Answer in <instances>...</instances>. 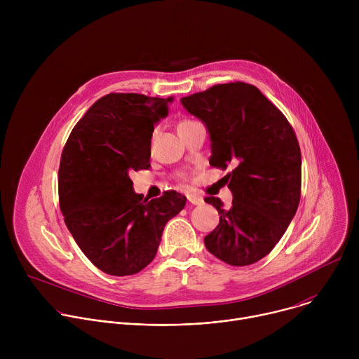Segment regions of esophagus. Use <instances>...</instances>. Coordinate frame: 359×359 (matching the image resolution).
Instances as JSON below:
<instances>
[{"mask_svg":"<svg viewBox=\"0 0 359 359\" xmlns=\"http://www.w3.org/2000/svg\"><path fill=\"white\" fill-rule=\"evenodd\" d=\"M187 200H189L191 204H201V203H203V197L198 196V194H193V193L187 194Z\"/></svg>","mask_w":359,"mask_h":359,"instance_id":"esophagus-1","label":"esophagus"}]
</instances>
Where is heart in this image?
I'll return each instance as SVG.
<instances>
[{
  "instance_id": "1",
  "label": "heart",
  "mask_w": 359,
  "mask_h": 359,
  "mask_svg": "<svg viewBox=\"0 0 359 359\" xmlns=\"http://www.w3.org/2000/svg\"><path fill=\"white\" fill-rule=\"evenodd\" d=\"M189 122H190V121H183V122L179 123V126H180V125H184V123H189Z\"/></svg>"
}]
</instances>
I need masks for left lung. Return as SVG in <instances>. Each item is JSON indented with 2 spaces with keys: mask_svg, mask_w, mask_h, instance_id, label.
I'll return each instance as SVG.
<instances>
[{
  "mask_svg": "<svg viewBox=\"0 0 359 359\" xmlns=\"http://www.w3.org/2000/svg\"><path fill=\"white\" fill-rule=\"evenodd\" d=\"M208 128L210 165L234 169L224 176L230 209L206 197L220 215L204 245L230 266H248L274 248L295 216L301 196V150L285 116L252 85H215L180 99Z\"/></svg>",
  "mask_w": 359,
  "mask_h": 359,
  "instance_id": "left-lung-1",
  "label": "left lung"
}]
</instances>
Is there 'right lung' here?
I'll return each mask as SVG.
<instances>
[{
	"label": "right lung",
	"instance_id": "right-lung-1",
	"mask_svg": "<svg viewBox=\"0 0 359 359\" xmlns=\"http://www.w3.org/2000/svg\"><path fill=\"white\" fill-rule=\"evenodd\" d=\"M173 97L109 93L72 129L58 172L60 206L82 252L111 276L143 270L158 252L166 223L186 197L166 191L147 200L133 190L132 170L150 166L155 125Z\"/></svg>",
	"mask_w": 359,
	"mask_h": 359
}]
</instances>
